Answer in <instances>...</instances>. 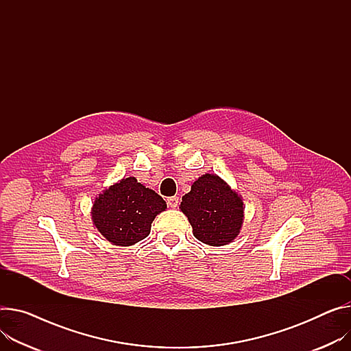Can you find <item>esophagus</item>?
<instances>
[{"instance_id": "obj_1", "label": "esophagus", "mask_w": 351, "mask_h": 351, "mask_svg": "<svg viewBox=\"0 0 351 351\" xmlns=\"http://www.w3.org/2000/svg\"><path fill=\"white\" fill-rule=\"evenodd\" d=\"M178 202H180V198L178 197H170V198H167V205L170 206V208H177L178 206Z\"/></svg>"}]
</instances>
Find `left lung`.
<instances>
[{"label": "left lung", "mask_w": 351, "mask_h": 351, "mask_svg": "<svg viewBox=\"0 0 351 351\" xmlns=\"http://www.w3.org/2000/svg\"><path fill=\"white\" fill-rule=\"evenodd\" d=\"M180 208L194 236L209 246L229 245L240 233L245 218L240 195L215 174H204L194 181Z\"/></svg>", "instance_id": "8db88e82"}]
</instances>
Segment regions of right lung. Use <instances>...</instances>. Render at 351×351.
Instances as JSON below:
<instances>
[{
    "instance_id": "add662e5",
    "label": "right lung",
    "mask_w": 351,
    "mask_h": 351,
    "mask_svg": "<svg viewBox=\"0 0 351 351\" xmlns=\"http://www.w3.org/2000/svg\"><path fill=\"white\" fill-rule=\"evenodd\" d=\"M167 208L166 201L134 177L99 194L93 205V222L112 245L132 246L149 236L152 222Z\"/></svg>"
}]
</instances>
